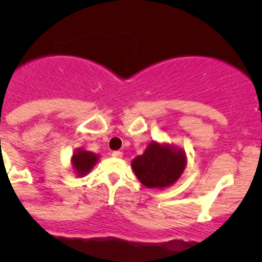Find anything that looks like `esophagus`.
<instances>
[{
	"instance_id": "obj_1",
	"label": "esophagus",
	"mask_w": 262,
	"mask_h": 262,
	"mask_svg": "<svg viewBox=\"0 0 262 262\" xmlns=\"http://www.w3.org/2000/svg\"><path fill=\"white\" fill-rule=\"evenodd\" d=\"M113 157L121 158L123 157V152H120V150H114V152H113Z\"/></svg>"
}]
</instances>
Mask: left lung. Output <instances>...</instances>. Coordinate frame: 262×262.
<instances>
[{
    "label": "left lung",
    "mask_w": 262,
    "mask_h": 262,
    "mask_svg": "<svg viewBox=\"0 0 262 262\" xmlns=\"http://www.w3.org/2000/svg\"><path fill=\"white\" fill-rule=\"evenodd\" d=\"M186 163V153L182 148L152 141L143 155L133 158L132 168L144 186L162 190L178 182Z\"/></svg>",
    "instance_id": "obj_1"
}]
</instances>
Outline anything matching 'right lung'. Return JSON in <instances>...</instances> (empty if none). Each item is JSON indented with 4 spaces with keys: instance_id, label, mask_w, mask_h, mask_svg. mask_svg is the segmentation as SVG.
Listing matches in <instances>:
<instances>
[{
    "instance_id": "add662e5",
    "label": "right lung",
    "mask_w": 262,
    "mask_h": 262,
    "mask_svg": "<svg viewBox=\"0 0 262 262\" xmlns=\"http://www.w3.org/2000/svg\"><path fill=\"white\" fill-rule=\"evenodd\" d=\"M99 158V155L91 152V150L84 149V148L75 149L72 157H71V165H72V170L75 175H77V178L86 176L95 167Z\"/></svg>"
}]
</instances>
